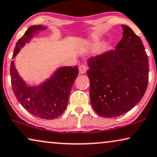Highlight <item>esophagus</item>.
Here are the masks:
<instances>
[{
	"instance_id": "esophagus-1",
	"label": "esophagus",
	"mask_w": 157,
	"mask_h": 157,
	"mask_svg": "<svg viewBox=\"0 0 157 157\" xmlns=\"http://www.w3.org/2000/svg\"><path fill=\"white\" fill-rule=\"evenodd\" d=\"M78 70H79V73L81 74H83L86 73V71H87V68H86L85 65H81L80 67H79Z\"/></svg>"
}]
</instances>
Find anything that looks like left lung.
Instances as JSON below:
<instances>
[{
    "label": "left lung",
    "instance_id": "1",
    "mask_svg": "<svg viewBox=\"0 0 157 157\" xmlns=\"http://www.w3.org/2000/svg\"><path fill=\"white\" fill-rule=\"evenodd\" d=\"M115 47L88 59L92 108L100 116L123 115L141 101L149 79V59L142 42L127 25Z\"/></svg>",
    "mask_w": 157,
    "mask_h": 157
}]
</instances>
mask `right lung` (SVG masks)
Listing matches in <instances>:
<instances>
[{
  "label": "right lung",
  "instance_id": "add662e5",
  "mask_svg": "<svg viewBox=\"0 0 157 157\" xmlns=\"http://www.w3.org/2000/svg\"><path fill=\"white\" fill-rule=\"evenodd\" d=\"M46 29V27L42 25L29 27L24 35L18 40L13 59L35 34ZM10 73L13 93L22 107L36 117L52 120L61 116L67 108L70 92L78 76V69L77 66L58 68L50 78L38 86H30L25 83L18 74L14 61L11 62Z\"/></svg>",
  "mask_w": 157,
  "mask_h": 157
}]
</instances>
